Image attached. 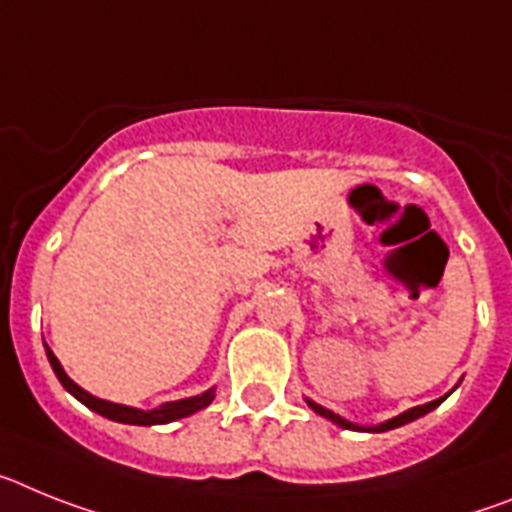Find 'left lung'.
<instances>
[{"mask_svg": "<svg viewBox=\"0 0 512 512\" xmlns=\"http://www.w3.org/2000/svg\"><path fill=\"white\" fill-rule=\"evenodd\" d=\"M451 391H448V394H451ZM448 394H446V397H448ZM446 397L433 399V402L420 404V407H412V410L402 412V415H397V417H391V420H386V422H379V425H358V422H350V420H345V417L337 415V412H332V410H327V407H322V404L311 402V399H306V404H309L311 410L317 412V415L327 417V420L335 422V425H340V428H345V430H358V433H386V430L402 428V425H407V422L417 420V417H422V415H428V412H433L435 407H438V404H441Z\"/></svg>", "mask_w": 512, "mask_h": 512, "instance_id": "obj_1", "label": "left lung"}]
</instances>
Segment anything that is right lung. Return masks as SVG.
Returning a JSON list of instances; mask_svg holds the SVG:
<instances>
[{"mask_svg":"<svg viewBox=\"0 0 512 512\" xmlns=\"http://www.w3.org/2000/svg\"><path fill=\"white\" fill-rule=\"evenodd\" d=\"M43 345H46V342H43ZM46 355H48V363H51L53 373H56V379L61 381V386L69 391L71 397H77L84 407H90V410L97 412V415L108 417V420H113V422H123V425H167V422H175V420H180V417L195 415L198 410L208 407V404L213 402V397H216V386H211V389L203 391V394H198V397L177 399V402H164V404H159V407H154V410H139V407H128V404L108 402V399H100V397H95V394H90V391H84L82 386L74 384V381L66 376L64 366H61L59 358L53 355V350L48 348V345H46Z\"/></svg>","mask_w":512,"mask_h":512,"instance_id":"1","label":"right lung"}]
</instances>
